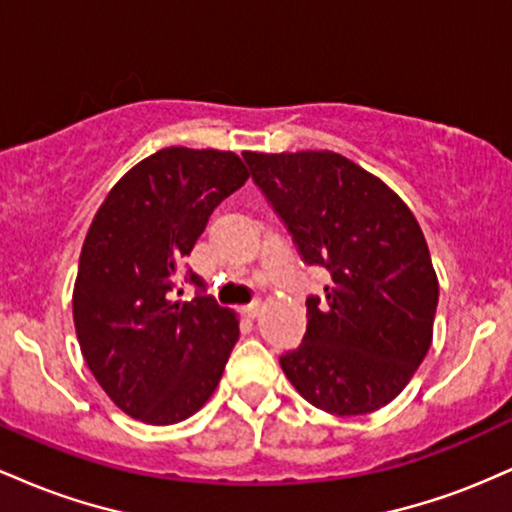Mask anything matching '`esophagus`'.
<instances>
[{
	"mask_svg": "<svg viewBox=\"0 0 512 512\" xmlns=\"http://www.w3.org/2000/svg\"><path fill=\"white\" fill-rule=\"evenodd\" d=\"M240 313H243L245 317H257V315L262 313V303L260 301H252L248 305H243V308H240Z\"/></svg>",
	"mask_w": 512,
	"mask_h": 512,
	"instance_id": "esophagus-1",
	"label": "esophagus"
}]
</instances>
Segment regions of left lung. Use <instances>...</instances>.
Wrapping results in <instances>:
<instances>
[{"instance_id":"1","label":"left lung","mask_w":512,"mask_h":512,"mask_svg":"<svg viewBox=\"0 0 512 512\" xmlns=\"http://www.w3.org/2000/svg\"><path fill=\"white\" fill-rule=\"evenodd\" d=\"M305 264L325 267L303 344L279 358L298 395L358 416L407 387L433 342L438 276L419 221L383 180L334 151H245Z\"/></svg>"}]
</instances>
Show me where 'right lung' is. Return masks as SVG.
<instances>
[{
	"instance_id": "1",
	"label": "right lung",
	"mask_w": 512,
	"mask_h": 512,
	"mask_svg": "<svg viewBox=\"0 0 512 512\" xmlns=\"http://www.w3.org/2000/svg\"><path fill=\"white\" fill-rule=\"evenodd\" d=\"M233 151L168 146L127 170L93 216L72 308L81 354L132 419L168 426L207 404L238 342V317L204 296L175 301L182 257L245 185ZM182 291V289H180Z\"/></svg>"
}]
</instances>
